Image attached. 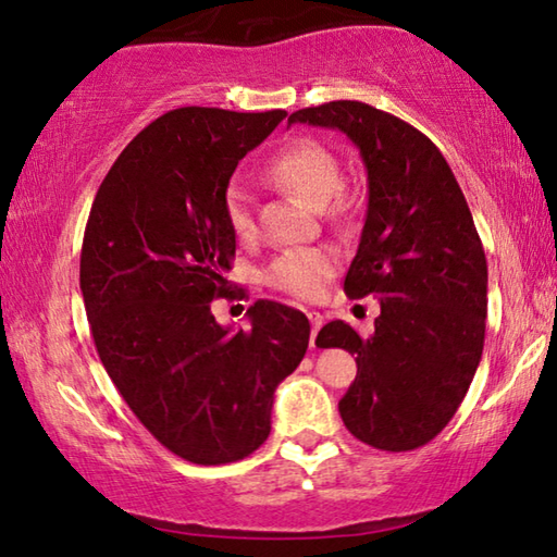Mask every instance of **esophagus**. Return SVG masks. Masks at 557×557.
Returning a JSON list of instances; mask_svg holds the SVG:
<instances>
[{
  "label": "esophagus",
  "instance_id": "34e87169",
  "mask_svg": "<svg viewBox=\"0 0 557 557\" xmlns=\"http://www.w3.org/2000/svg\"><path fill=\"white\" fill-rule=\"evenodd\" d=\"M307 317H309V322H312V346H314V338L319 334V329H322V324H324V317L319 312H307Z\"/></svg>",
  "mask_w": 557,
  "mask_h": 557
}]
</instances>
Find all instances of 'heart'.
<instances>
[{
    "label": "heart",
    "mask_w": 557,
    "mask_h": 557,
    "mask_svg": "<svg viewBox=\"0 0 557 557\" xmlns=\"http://www.w3.org/2000/svg\"><path fill=\"white\" fill-rule=\"evenodd\" d=\"M270 184L287 188L312 209H326L334 219L351 213V199L344 194L342 159L332 147L312 137H299L270 159L265 166ZM223 213L228 228L238 240L256 235V211H252L250 188L231 182L223 191ZM338 268L332 248H292L280 252L265 272L268 285L292 297L312 299L326 287Z\"/></svg>",
    "instance_id": "b5f03b06"
}]
</instances>
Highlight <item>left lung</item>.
<instances>
[{"mask_svg":"<svg viewBox=\"0 0 557 557\" xmlns=\"http://www.w3.org/2000/svg\"><path fill=\"white\" fill-rule=\"evenodd\" d=\"M289 122L342 129L369 172V211L344 292L379 297L381 317L371 336L342 319L317 336V346L356 356L338 412L366 445L418 449L455 418L484 351L486 256L467 199L432 139L391 112L334 100Z\"/></svg>","mask_w":557,"mask_h":557,"instance_id":"8db88e82","label":"left lung"}]
</instances>
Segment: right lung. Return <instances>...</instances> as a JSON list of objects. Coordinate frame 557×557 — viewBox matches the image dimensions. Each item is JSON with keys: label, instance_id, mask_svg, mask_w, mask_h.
Masks as SVG:
<instances>
[{"label": "right lung", "instance_id": "obj_1", "mask_svg": "<svg viewBox=\"0 0 557 557\" xmlns=\"http://www.w3.org/2000/svg\"><path fill=\"white\" fill-rule=\"evenodd\" d=\"M285 115L169 110L122 149L90 206L81 292L98 356L137 420L194 465L268 440L275 388L309 346L307 317L280 301L258 299L238 332L211 314L235 258L223 191Z\"/></svg>", "mask_w": 557, "mask_h": 557}]
</instances>
